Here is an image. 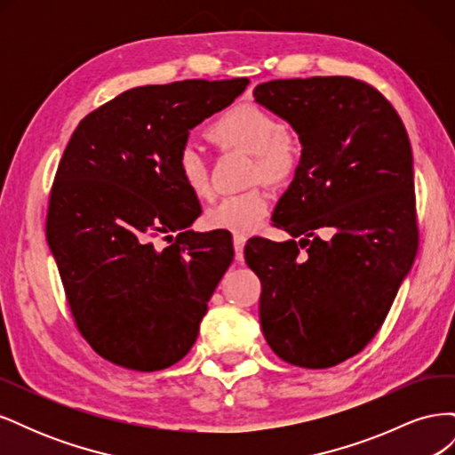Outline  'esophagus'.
<instances>
[{"mask_svg":"<svg viewBox=\"0 0 455 455\" xmlns=\"http://www.w3.org/2000/svg\"><path fill=\"white\" fill-rule=\"evenodd\" d=\"M246 244V237L244 235H233V249H235V259L243 261V251Z\"/></svg>","mask_w":455,"mask_h":455,"instance_id":"esophagus-1","label":"esophagus"}]
</instances>
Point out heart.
<instances>
[{"label": "heart", "mask_w": 455, "mask_h": 455, "mask_svg": "<svg viewBox=\"0 0 455 455\" xmlns=\"http://www.w3.org/2000/svg\"><path fill=\"white\" fill-rule=\"evenodd\" d=\"M209 136L226 149H241L251 154L252 180L284 182L291 178L301 159V146L292 132L283 129V123L267 109L256 104H239L220 116ZM176 172L182 184L197 199L212 196L211 171L201 151L186 144L176 156ZM269 196L264 189L252 188L243 194L220 199L204 214V222L212 229L233 233H251L269 212Z\"/></svg>", "instance_id": "b5f03b06"}]
</instances>
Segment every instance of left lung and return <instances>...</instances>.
Masks as SVG:
<instances>
[{
	"label": "left lung",
	"mask_w": 455,
	"mask_h": 455,
	"mask_svg": "<svg viewBox=\"0 0 455 455\" xmlns=\"http://www.w3.org/2000/svg\"><path fill=\"white\" fill-rule=\"evenodd\" d=\"M254 100L291 123L301 144L273 212L292 239L254 237L244 249L261 283V332L286 363L336 366L376 336L414 264L408 132L385 96L353 77L275 79ZM323 228L333 237L323 240Z\"/></svg>",
	"instance_id": "1"
}]
</instances>
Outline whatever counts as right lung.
I'll use <instances>...</instances> for the list:
<instances>
[{
	"label": "right lung",
	"mask_w": 455,
	"mask_h": 455,
	"mask_svg": "<svg viewBox=\"0 0 455 455\" xmlns=\"http://www.w3.org/2000/svg\"><path fill=\"white\" fill-rule=\"evenodd\" d=\"M246 85L237 77L134 87L91 112L68 142L47 243L79 332L106 361L154 371L194 347L233 244L226 231L189 229L201 204L176 156L189 131ZM163 235L173 244L157 250Z\"/></svg>",
	"instance_id": "obj_1"
}]
</instances>
